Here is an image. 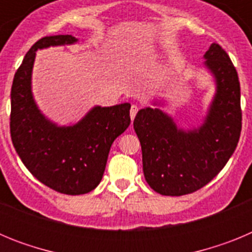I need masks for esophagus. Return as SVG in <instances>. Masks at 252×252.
<instances>
[{
    "label": "esophagus",
    "instance_id": "1",
    "mask_svg": "<svg viewBox=\"0 0 252 252\" xmlns=\"http://www.w3.org/2000/svg\"><path fill=\"white\" fill-rule=\"evenodd\" d=\"M137 111H139V108H137L136 104H132V106H131V110H130V117H131V121H133V119H135V116H136Z\"/></svg>",
    "mask_w": 252,
    "mask_h": 252
}]
</instances>
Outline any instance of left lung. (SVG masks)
<instances>
[{
  "label": "left lung",
  "mask_w": 252,
  "mask_h": 252,
  "mask_svg": "<svg viewBox=\"0 0 252 252\" xmlns=\"http://www.w3.org/2000/svg\"><path fill=\"white\" fill-rule=\"evenodd\" d=\"M203 58L216 93L201 126L178 127L159 107L141 108L133 120L141 144L144 177L162 195L189 194L208 184L239 144L242 120L239 75L218 44H211ZM153 104L164 106V101L155 99Z\"/></svg>",
  "instance_id": "8db88e82"
}]
</instances>
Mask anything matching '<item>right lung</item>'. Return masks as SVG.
Instances as JSON below:
<instances>
[{"instance_id": "right-lung-1", "label": "right lung", "mask_w": 252, "mask_h": 252, "mask_svg": "<svg viewBox=\"0 0 252 252\" xmlns=\"http://www.w3.org/2000/svg\"><path fill=\"white\" fill-rule=\"evenodd\" d=\"M75 43L72 35L40 39L22 60L11 88L10 131L17 155L39 182L69 195L86 194L98 186L112 142L131 122L127 102L94 106L69 126H59L40 111L31 88L36 51Z\"/></svg>"}]
</instances>
